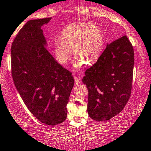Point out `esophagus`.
I'll return each mask as SVG.
<instances>
[{
	"label": "esophagus",
	"instance_id": "1",
	"mask_svg": "<svg viewBox=\"0 0 151 151\" xmlns=\"http://www.w3.org/2000/svg\"><path fill=\"white\" fill-rule=\"evenodd\" d=\"M74 80H75V83L77 85H79L81 83V80H80V79H79L77 77H75V76H74Z\"/></svg>",
	"mask_w": 151,
	"mask_h": 151
}]
</instances>
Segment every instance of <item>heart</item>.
<instances>
[{
  "mask_svg": "<svg viewBox=\"0 0 151 151\" xmlns=\"http://www.w3.org/2000/svg\"><path fill=\"white\" fill-rule=\"evenodd\" d=\"M104 44L99 26L91 22H77L67 25L61 31V39L53 42V50L60 63H66L71 55L77 57L74 65L80 68L95 63L99 58Z\"/></svg>",
  "mask_w": 151,
  "mask_h": 151,
  "instance_id": "b5f03b06",
  "label": "heart"
}]
</instances>
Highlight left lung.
<instances>
[{
    "label": "left lung",
    "instance_id": "obj_1",
    "mask_svg": "<svg viewBox=\"0 0 151 151\" xmlns=\"http://www.w3.org/2000/svg\"><path fill=\"white\" fill-rule=\"evenodd\" d=\"M134 49L127 36L106 45L96 63L85 72L88 113L94 121H108L124 108L131 94Z\"/></svg>",
    "mask_w": 151,
    "mask_h": 151
}]
</instances>
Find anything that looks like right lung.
I'll use <instances>...</instances> for the list:
<instances>
[{"label": "right lung", "mask_w": 151, "mask_h": 151, "mask_svg": "<svg viewBox=\"0 0 151 151\" xmlns=\"http://www.w3.org/2000/svg\"><path fill=\"white\" fill-rule=\"evenodd\" d=\"M51 19L28 21L12 43L11 57L14 83L29 111L42 123L55 126L66 119L74 80L47 49L42 27Z\"/></svg>", "instance_id": "right-lung-1"}]
</instances>
